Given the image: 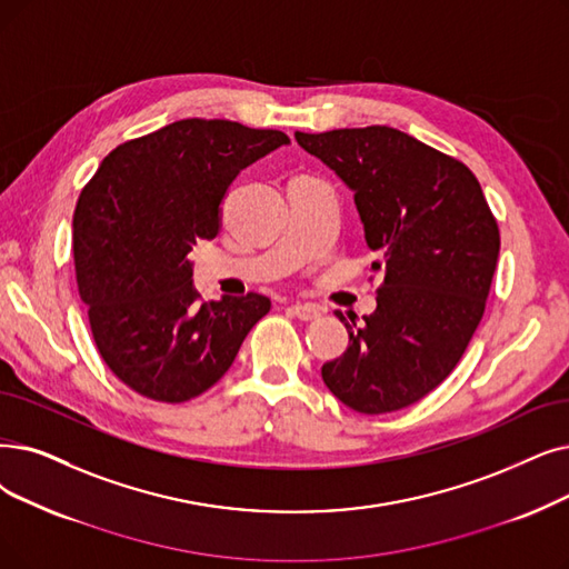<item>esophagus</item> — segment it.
<instances>
[{
  "instance_id": "34e87169",
  "label": "esophagus",
  "mask_w": 569,
  "mask_h": 569,
  "mask_svg": "<svg viewBox=\"0 0 569 569\" xmlns=\"http://www.w3.org/2000/svg\"><path fill=\"white\" fill-rule=\"evenodd\" d=\"M288 311L295 316V318H300V320H316L318 316H320V311H318V307H313V305H290L288 307Z\"/></svg>"
}]
</instances>
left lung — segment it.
Returning a JSON list of instances; mask_svg holds the SVG:
<instances>
[{
	"mask_svg": "<svg viewBox=\"0 0 569 569\" xmlns=\"http://www.w3.org/2000/svg\"><path fill=\"white\" fill-rule=\"evenodd\" d=\"M356 194L379 260L377 311L339 320L349 349L320 369L337 400L390 413L423 400L460 362L496 274L500 230L477 177L388 126L295 132ZM375 277H369L372 281Z\"/></svg>",
	"mask_w": 569,
	"mask_h": 569,
	"instance_id": "1",
	"label": "left lung"
}]
</instances>
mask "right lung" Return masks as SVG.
I'll return each instance as SVG.
<instances>
[{
	"instance_id": "right-lung-1",
	"label": "right lung",
	"mask_w": 569,
	"mask_h": 569,
	"mask_svg": "<svg viewBox=\"0 0 569 569\" xmlns=\"http://www.w3.org/2000/svg\"><path fill=\"white\" fill-rule=\"evenodd\" d=\"M290 143L279 130L186 118L116 146L73 211V264L92 339L111 372L148 400L179 405L223 377L264 295L202 302L188 253L220 228L241 169Z\"/></svg>"
}]
</instances>
